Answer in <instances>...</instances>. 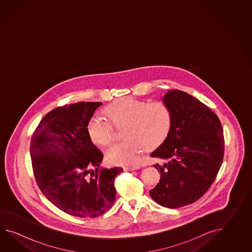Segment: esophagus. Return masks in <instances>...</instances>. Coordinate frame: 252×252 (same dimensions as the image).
Returning <instances> with one entry per match:
<instances>
[{"mask_svg":"<svg viewBox=\"0 0 252 252\" xmlns=\"http://www.w3.org/2000/svg\"><path fill=\"white\" fill-rule=\"evenodd\" d=\"M140 166H124V171H133V170H137L139 169Z\"/></svg>","mask_w":252,"mask_h":252,"instance_id":"obj_1","label":"esophagus"}]
</instances>
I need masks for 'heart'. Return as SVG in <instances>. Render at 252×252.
<instances>
[{
  "label": "heart",
  "mask_w": 252,
  "mask_h": 252,
  "mask_svg": "<svg viewBox=\"0 0 252 252\" xmlns=\"http://www.w3.org/2000/svg\"><path fill=\"white\" fill-rule=\"evenodd\" d=\"M110 123L124 127V140L106 151V160L113 165H136L139 153L158 149L171 130L173 114L166 102H150L135 97H123L104 109ZM86 131L94 144L105 147L113 139V128L99 115H93L86 124Z\"/></svg>",
  "instance_id": "1"
}]
</instances>
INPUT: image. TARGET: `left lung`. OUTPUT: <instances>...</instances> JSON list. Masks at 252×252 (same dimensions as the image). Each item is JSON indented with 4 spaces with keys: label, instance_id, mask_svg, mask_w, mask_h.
I'll return each instance as SVG.
<instances>
[{
    "label": "left lung",
    "instance_id": "1",
    "mask_svg": "<svg viewBox=\"0 0 252 252\" xmlns=\"http://www.w3.org/2000/svg\"><path fill=\"white\" fill-rule=\"evenodd\" d=\"M162 100L171 109L173 124L165 142L150 154L166 162L154 166L160 180L150 194L176 209L193 204L212 186L223 159L224 137L217 115L188 93L171 90Z\"/></svg>",
    "mask_w": 252,
    "mask_h": 252
}]
</instances>
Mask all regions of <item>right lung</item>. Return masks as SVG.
<instances>
[{
	"label": "right lung",
	"instance_id": "right-lung-1",
	"mask_svg": "<svg viewBox=\"0 0 252 252\" xmlns=\"http://www.w3.org/2000/svg\"><path fill=\"white\" fill-rule=\"evenodd\" d=\"M102 104L80 102L54 109L40 121L31 141L33 174L40 191L59 209L82 218H94L112 207L115 177L124 171L98 168L103 155L92 142L86 124Z\"/></svg>",
	"mask_w": 252,
	"mask_h": 252
}]
</instances>
